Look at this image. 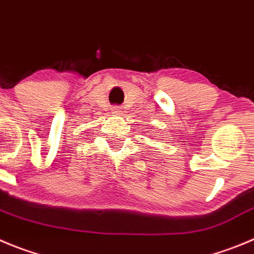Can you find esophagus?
<instances>
[{
    "label": "esophagus",
    "mask_w": 254,
    "mask_h": 254,
    "mask_svg": "<svg viewBox=\"0 0 254 254\" xmlns=\"http://www.w3.org/2000/svg\"><path fill=\"white\" fill-rule=\"evenodd\" d=\"M112 112L113 113H120L121 112V107H112Z\"/></svg>",
    "instance_id": "obj_1"
}]
</instances>
